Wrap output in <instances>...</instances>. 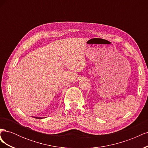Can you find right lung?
<instances>
[{"label": "right lung", "mask_w": 148, "mask_h": 148, "mask_svg": "<svg viewBox=\"0 0 148 148\" xmlns=\"http://www.w3.org/2000/svg\"><path fill=\"white\" fill-rule=\"evenodd\" d=\"M34 118H36V119H43L44 117H42H42H34Z\"/></svg>", "instance_id": "1"}]
</instances>
